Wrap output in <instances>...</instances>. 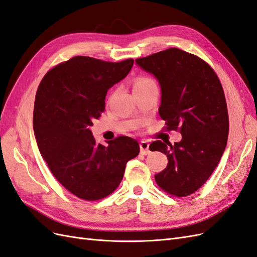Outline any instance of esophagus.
<instances>
[{"label": "esophagus", "mask_w": 257, "mask_h": 257, "mask_svg": "<svg viewBox=\"0 0 257 257\" xmlns=\"http://www.w3.org/2000/svg\"><path fill=\"white\" fill-rule=\"evenodd\" d=\"M140 148H141V154L142 155H147L149 154V143L146 141H142L140 144Z\"/></svg>", "instance_id": "obj_1"}]
</instances>
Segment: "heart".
Masks as SVG:
<instances>
[{
	"label": "heart",
	"instance_id": "b5f03b06",
	"mask_svg": "<svg viewBox=\"0 0 257 257\" xmlns=\"http://www.w3.org/2000/svg\"><path fill=\"white\" fill-rule=\"evenodd\" d=\"M150 84H155V80L150 77H146V76H140L137 77L134 81V86H133V89L136 88H140V87H144V86H147Z\"/></svg>",
	"mask_w": 257,
	"mask_h": 257
}]
</instances>
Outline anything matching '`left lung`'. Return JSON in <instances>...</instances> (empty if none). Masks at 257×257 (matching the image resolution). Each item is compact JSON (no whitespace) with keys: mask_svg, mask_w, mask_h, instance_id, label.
<instances>
[{"mask_svg":"<svg viewBox=\"0 0 257 257\" xmlns=\"http://www.w3.org/2000/svg\"><path fill=\"white\" fill-rule=\"evenodd\" d=\"M135 61L159 80L165 128L182 134L174 145L150 144V150L168 157L165 170L155 176L156 183L170 195L189 196L211 176L227 145L229 115L221 83L207 62L178 48Z\"/></svg>","mask_w":257,"mask_h":257,"instance_id":"left-lung-1","label":"left lung"}]
</instances>
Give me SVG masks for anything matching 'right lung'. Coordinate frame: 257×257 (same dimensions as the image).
I'll list each match as a JSON object with an SVG mask.
<instances>
[{
    "label": "right lung",
    "instance_id": "1",
    "mask_svg": "<svg viewBox=\"0 0 257 257\" xmlns=\"http://www.w3.org/2000/svg\"><path fill=\"white\" fill-rule=\"evenodd\" d=\"M133 63L74 56L52 67L37 90L34 131L40 154L54 178L80 199L98 201L113 193L126 162L140 154L139 143L128 136L103 146L89 130L104 111L108 89Z\"/></svg>",
    "mask_w": 257,
    "mask_h": 257
}]
</instances>
